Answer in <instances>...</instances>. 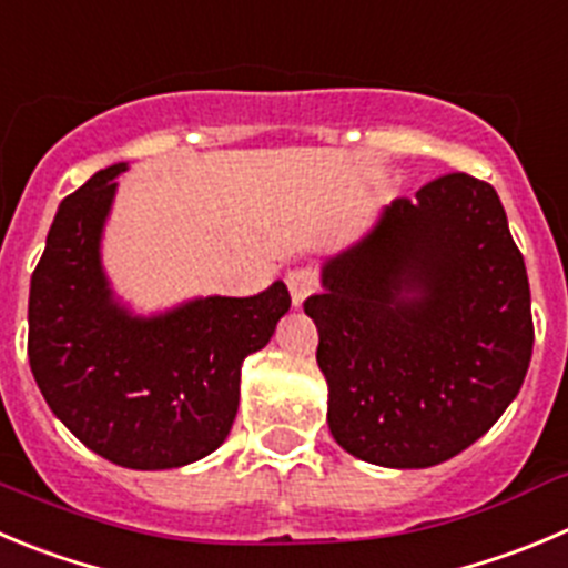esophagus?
I'll return each mask as SVG.
<instances>
[{"label": "esophagus", "instance_id": "obj_1", "mask_svg": "<svg viewBox=\"0 0 568 568\" xmlns=\"http://www.w3.org/2000/svg\"><path fill=\"white\" fill-rule=\"evenodd\" d=\"M287 287L290 295H293V304L301 306L317 290V270L310 267V264L293 267L287 273Z\"/></svg>", "mask_w": 568, "mask_h": 568}]
</instances>
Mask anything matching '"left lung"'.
<instances>
[{"label": "left lung", "mask_w": 568, "mask_h": 568, "mask_svg": "<svg viewBox=\"0 0 568 568\" xmlns=\"http://www.w3.org/2000/svg\"><path fill=\"white\" fill-rule=\"evenodd\" d=\"M304 312L334 440L385 468L437 466L479 440L521 390L536 339L499 194L466 172L385 206L323 264Z\"/></svg>", "instance_id": "left-lung-1"}]
</instances>
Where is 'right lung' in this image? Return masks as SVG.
I'll return each mask as SVG.
<instances>
[{"label": "right lung", "instance_id": "add662e5", "mask_svg": "<svg viewBox=\"0 0 568 568\" xmlns=\"http://www.w3.org/2000/svg\"><path fill=\"white\" fill-rule=\"evenodd\" d=\"M113 164L58 206L30 281L27 356L38 390L69 432L139 471L212 455L240 407V371L290 312L284 281L251 298H194L139 317L113 301L100 262L116 194Z\"/></svg>", "mask_w": 568, "mask_h": 568}]
</instances>
